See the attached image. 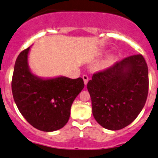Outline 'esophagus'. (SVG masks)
I'll return each instance as SVG.
<instances>
[{"instance_id":"1","label":"esophagus","mask_w":158,"mask_h":158,"mask_svg":"<svg viewBox=\"0 0 158 158\" xmlns=\"http://www.w3.org/2000/svg\"><path fill=\"white\" fill-rule=\"evenodd\" d=\"M82 79H83V80H84L85 85H86L87 84H88V76L86 75V74H85V75L82 76Z\"/></svg>"}]
</instances>
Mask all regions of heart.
<instances>
[{
	"mask_svg": "<svg viewBox=\"0 0 158 158\" xmlns=\"http://www.w3.org/2000/svg\"><path fill=\"white\" fill-rule=\"evenodd\" d=\"M113 59L112 58H108V59H106V61H104L102 62V64L101 66H102V68H108V67H109L110 64L113 63Z\"/></svg>",
	"mask_w": 158,
	"mask_h": 158,
	"instance_id": "obj_1",
	"label": "heart"
}]
</instances>
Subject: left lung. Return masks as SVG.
<instances>
[{"mask_svg": "<svg viewBox=\"0 0 158 158\" xmlns=\"http://www.w3.org/2000/svg\"><path fill=\"white\" fill-rule=\"evenodd\" d=\"M97 122L108 130L125 128L137 118L148 92V72L141 54L97 72L87 85Z\"/></svg>", "mask_w": 158, "mask_h": 158, "instance_id": "1", "label": "left lung"}]
</instances>
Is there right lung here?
Returning a JSON list of instances; mask_svg holds the SVG:
<instances>
[{
    "label": "right lung",
    "mask_w": 158,
    "mask_h": 158,
    "mask_svg": "<svg viewBox=\"0 0 158 158\" xmlns=\"http://www.w3.org/2000/svg\"><path fill=\"white\" fill-rule=\"evenodd\" d=\"M30 48L20 52L12 79L14 100L25 119L43 131H53L68 123L72 103L84 88L81 78L41 79L31 73L27 64Z\"/></svg>",
    "instance_id": "1"
}]
</instances>
